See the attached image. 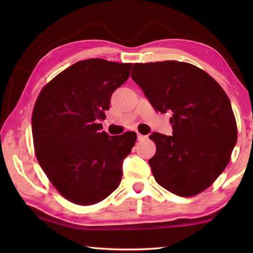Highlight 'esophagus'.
Here are the masks:
<instances>
[{"label": "esophagus", "instance_id": "obj_1", "mask_svg": "<svg viewBox=\"0 0 253 253\" xmlns=\"http://www.w3.org/2000/svg\"><path fill=\"white\" fill-rule=\"evenodd\" d=\"M147 138V136H143V135H141V133H137V139L139 141H141V140H144V139Z\"/></svg>", "mask_w": 253, "mask_h": 253}]
</instances>
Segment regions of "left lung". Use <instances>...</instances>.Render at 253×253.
Masks as SVG:
<instances>
[{"label": "left lung", "mask_w": 253, "mask_h": 253, "mask_svg": "<svg viewBox=\"0 0 253 253\" xmlns=\"http://www.w3.org/2000/svg\"><path fill=\"white\" fill-rule=\"evenodd\" d=\"M131 78L155 111L171 114L173 135H150L157 146L149 160L155 180L180 197L206 190L227 166L237 142L227 94L202 69L177 61L137 63Z\"/></svg>", "instance_id": "8db88e82"}]
</instances>
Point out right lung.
<instances>
[{
	"instance_id": "obj_1",
	"label": "right lung",
	"mask_w": 253,
	"mask_h": 253,
	"mask_svg": "<svg viewBox=\"0 0 253 253\" xmlns=\"http://www.w3.org/2000/svg\"><path fill=\"white\" fill-rule=\"evenodd\" d=\"M131 66L102 58L77 62L45 84L36 101L31 125L37 160L73 203H98L120 186L123 161L137 133L109 136L99 122Z\"/></svg>"
}]
</instances>
